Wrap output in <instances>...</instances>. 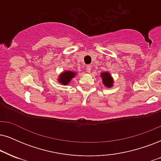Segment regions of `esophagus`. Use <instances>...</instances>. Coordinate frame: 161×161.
Returning <instances> with one entry per match:
<instances>
[{
    "instance_id": "34e87169",
    "label": "esophagus",
    "mask_w": 161,
    "mask_h": 161,
    "mask_svg": "<svg viewBox=\"0 0 161 161\" xmlns=\"http://www.w3.org/2000/svg\"><path fill=\"white\" fill-rule=\"evenodd\" d=\"M86 69L87 72L90 73V71H91V65H87L86 67Z\"/></svg>"
}]
</instances>
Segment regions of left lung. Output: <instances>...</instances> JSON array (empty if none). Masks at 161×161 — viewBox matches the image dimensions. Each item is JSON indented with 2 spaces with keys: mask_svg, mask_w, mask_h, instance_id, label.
<instances>
[{
  "mask_svg": "<svg viewBox=\"0 0 161 161\" xmlns=\"http://www.w3.org/2000/svg\"><path fill=\"white\" fill-rule=\"evenodd\" d=\"M102 79L103 84L108 88H111L114 86V78L111 76L110 73L109 71H104V72H101L100 75Z\"/></svg>",
  "mask_w": 161,
  "mask_h": 161,
  "instance_id": "obj_1",
  "label": "left lung"
}]
</instances>
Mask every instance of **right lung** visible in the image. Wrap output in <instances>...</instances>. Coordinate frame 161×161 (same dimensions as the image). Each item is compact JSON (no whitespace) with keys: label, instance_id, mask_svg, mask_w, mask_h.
<instances>
[{"label":"right lung","instance_id":"1","mask_svg":"<svg viewBox=\"0 0 161 161\" xmlns=\"http://www.w3.org/2000/svg\"><path fill=\"white\" fill-rule=\"evenodd\" d=\"M76 75L77 73L73 71H63V72L59 75L57 80H58V82L60 84L65 85H65H68L69 83L71 82V79L76 76Z\"/></svg>","mask_w":161,"mask_h":161}]
</instances>
